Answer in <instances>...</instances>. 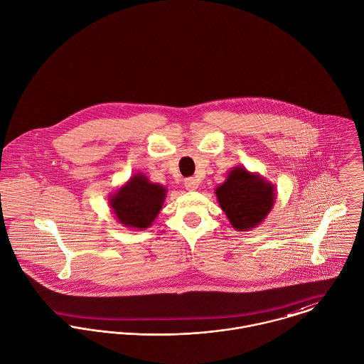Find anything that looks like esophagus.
Masks as SVG:
<instances>
[{
  "label": "esophagus",
  "mask_w": 364,
  "mask_h": 364,
  "mask_svg": "<svg viewBox=\"0 0 364 364\" xmlns=\"http://www.w3.org/2000/svg\"><path fill=\"white\" fill-rule=\"evenodd\" d=\"M184 186H186V188H187L188 191H196V190L198 188L200 183H198V180H197V178H194V177H188V178H186V180H184Z\"/></svg>",
  "instance_id": "obj_1"
}]
</instances>
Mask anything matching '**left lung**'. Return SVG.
I'll use <instances>...</instances> for the list:
<instances>
[{"instance_id": "8db88e82", "label": "left lung", "mask_w": 364, "mask_h": 364, "mask_svg": "<svg viewBox=\"0 0 364 364\" xmlns=\"http://www.w3.org/2000/svg\"><path fill=\"white\" fill-rule=\"evenodd\" d=\"M215 196L230 225L239 232L261 225L277 200L275 186L244 166H235L229 171L226 180L215 188Z\"/></svg>"}]
</instances>
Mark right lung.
Segmentation results:
<instances>
[{
  "label": "right lung",
  "mask_w": 364,
  "mask_h": 364,
  "mask_svg": "<svg viewBox=\"0 0 364 364\" xmlns=\"http://www.w3.org/2000/svg\"><path fill=\"white\" fill-rule=\"evenodd\" d=\"M166 193L164 186L152 183L144 173H136L109 196V202L114 218L124 228L145 230L162 210Z\"/></svg>",
  "instance_id": "obj_1"
}]
</instances>
